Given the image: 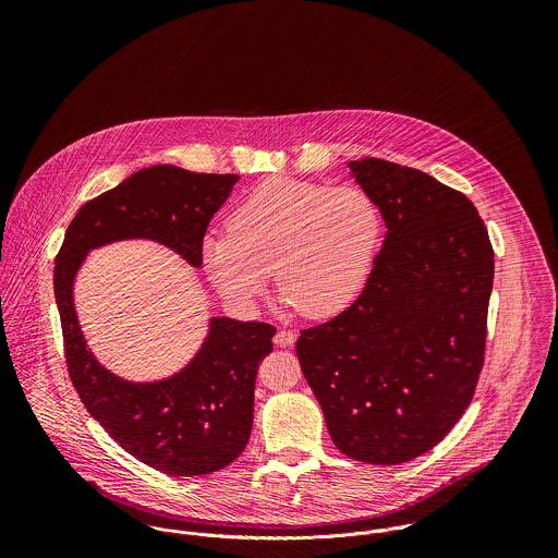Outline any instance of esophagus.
I'll list each match as a JSON object with an SVG mask.
<instances>
[{"mask_svg":"<svg viewBox=\"0 0 558 558\" xmlns=\"http://www.w3.org/2000/svg\"><path fill=\"white\" fill-rule=\"evenodd\" d=\"M274 342L278 344V347H291L293 342H295V333L293 331H287V329H280L278 333H276V338H274Z\"/></svg>","mask_w":558,"mask_h":558,"instance_id":"esophagus-1","label":"esophagus"}]
</instances>
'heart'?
<instances>
[{
  "instance_id": "obj_1",
  "label": "heart",
  "mask_w": 558,
  "mask_h": 558,
  "mask_svg": "<svg viewBox=\"0 0 558 558\" xmlns=\"http://www.w3.org/2000/svg\"><path fill=\"white\" fill-rule=\"evenodd\" d=\"M381 233V209L360 185L269 179L233 207L225 235L203 243V263L235 304L258 300L274 271L304 315L329 317L364 289Z\"/></svg>"
}]
</instances>
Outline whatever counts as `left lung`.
<instances>
[{
  "mask_svg": "<svg viewBox=\"0 0 558 558\" xmlns=\"http://www.w3.org/2000/svg\"><path fill=\"white\" fill-rule=\"evenodd\" d=\"M386 238L371 276L295 353L338 450L395 465L435 448L480 381L495 252L465 194L381 158L349 163Z\"/></svg>",
  "mask_w": 558,
  "mask_h": 558,
  "instance_id": "left-lung-1",
  "label": "left lung"
}]
</instances>
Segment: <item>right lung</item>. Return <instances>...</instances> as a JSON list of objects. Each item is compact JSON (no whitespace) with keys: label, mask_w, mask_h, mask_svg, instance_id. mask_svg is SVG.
Masks as SVG:
<instances>
[{"label":"right lung","mask_w":558,"mask_h":558,"mask_svg":"<svg viewBox=\"0 0 558 558\" xmlns=\"http://www.w3.org/2000/svg\"><path fill=\"white\" fill-rule=\"evenodd\" d=\"M235 181V174H198L177 166L138 170L76 211L54 258L63 353L78 400L132 457L174 476L216 472L245 450L256 373L274 351L276 327L211 317L205 344L181 373L132 384L108 373L88 351L72 282L90 250L123 238H149L201 267L207 225Z\"/></svg>","instance_id":"right-lung-1"}]
</instances>
